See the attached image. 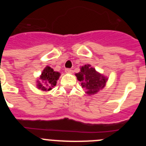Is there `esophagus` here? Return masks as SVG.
I'll return each instance as SVG.
<instances>
[{
  "instance_id": "1",
  "label": "esophagus",
  "mask_w": 146,
  "mask_h": 146,
  "mask_svg": "<svg viewBox=\"0 0 146 146\" xmlns=\"http://www.w3.org/2000/svg\"><path fill=\"white\" fill-rule=\"evenodd\" d=\"M65 72H66V73H70V72H72V69H65Z\"/></svg>"
}]
</instances>
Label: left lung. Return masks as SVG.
<instances>
[{"label":"left lung","instance_id":"8db88e82","mask_svg":"<svg viewBox=\"0 0 146 146\" xmlns=\"http://www.w3.org/2000/svg\"><path fill=\"white\" fill-rule=\"evenodd\" d=\"M80 72L76 74L77 80L81 82L82 88L88 94H94L104 87L108 80L106 77L99 74L90 65H85Z\"/></svg>","mask_w":146,"mask_h":146}]
</instances>
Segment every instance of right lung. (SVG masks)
<instances>
[{
	"mask_svg": "<svg viewBox=\"0 0 146 146\" xmlns=\"http://www.w3.org/2000/svg\"><path fill=\"white\" fill-rule=\"evenodd\" d=\"M60 73L54 72L52 68L47 66L43 70L39 80L37 82V87L42 91H50L56 85V81L59 78Z\"/></svg>",
	"mask_w": 146,
	"mask_h": 146,
	"instance_id": "obj_1",
	"label": "right lung"
}]
</instances>
